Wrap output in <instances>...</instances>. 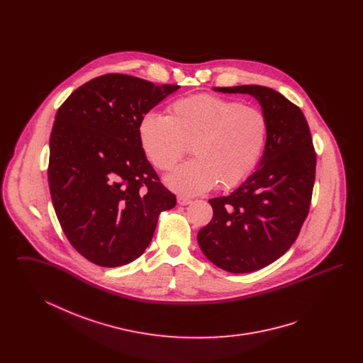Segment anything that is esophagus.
<instances>
[{
    "label": "esophagus",
    "mask_w": 363,
    "mask_h": 363,
    "mask_svg": "<svg viewBox=\"0 0 363 363\" xmlns=\"http://www.w3.org/2000/svg\"><path fill=\"white\" fill-rule=\"evenodd\" d=\"M177 201H178L179 206H188V204L191 203V200L188 199V197H185V196H178V197H177Z\"/></svg>",
    "instance_id": "34e87169"
}]
</instances>
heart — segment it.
Listing matches in <instances>:
<instances>
[{"label":"heart","instance_id":"1","mask_svg":"<svg viewBox=\"0 0 363 363\" xmlns=\"http://www.w3.org/2000/svg\"><path fill=\"white\" fill-rule=\"evenodd\" d=\"M268 138L267 116L252 106L201 94L174 101L167 116L145 113L138 122V140L148 160L169 172L188 154L194 159L166 177L174 191L193 196L231 189L259 163Z\"/></svg>","mask_w":363,"mask_h":363}]
</instances>
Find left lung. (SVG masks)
<instances>
[{
	"label": "left lung",
	"mask_w": 363,
	"mask_h": 363,
	"mask_svg": "<svg viewBox=\"0 0 363 363\" xmlns=\"http://www.w3.org/2000/svg\"><path fill=\"white\" fill-rule=\"evenodd\" d=\"M215 91L253 95L268 118L257 170L228 196L209 200L213 216L197 234L211 262L231 274H247L277 261L298 238L311 208L315 152L302 110L275 89L237 86Z\"/></svg>",
	"instance_id": "obj_1"
}]
</instances>
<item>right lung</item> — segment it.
<instances>
[{
	"label": "right lung",
	"mask_w": 363,
	"mask_h": 363,
	"mask_svg": "<svg viewBox=\"0 0 363 363\" xmlns=\"http://www.w3.org/2000/svg\"><path fill=\"white\" fill-rule=\"evenodd\" d=\"M179 86L108 73L60 106L50 136L52 206L70 245L101 267L138 259L177 199L138 140V122Z\"/></svg>",
	"instance_id": "right-lung-1"
}]
</instances>
